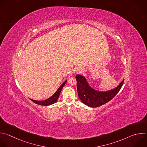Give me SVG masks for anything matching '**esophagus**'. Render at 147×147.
Here are the masks:
<instances>
[{"mask_svg": "<svg viewBox=\"0 0 147 147\" xmlns=\"http://www.w3.org/2000/svg\"><path fill=\"white\" fill-rule=\"evenodd\" d=\"M82 69L81 67H76L74 70V73H82Z\"/></svg>", "mask_w": 147, "mask_h": 147, "instance_id": "34e87169", "label": "esophagus"}]
</instances>
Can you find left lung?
Masks as SVG:
<instances>
[{"instance_id":"8db88e82","label":"left lung","mask_w":147,"mask_h":147,"mask_svg":"<svg viewBox=\"0 0 147 147\" xmlns=\"http://www.w3.org/2000/svg\"><path fill=\"white\" fill-rule=\"evenodd\" d=\"M77 82V92L81 101L90 107L101 106L110 101L118 93L123 84V80L117 86L107 90L100 91L92 88L89 84L86 78L78 74L76 77Z\"/></svg>"}]
</instances>
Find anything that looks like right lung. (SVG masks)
<instances>
[{"label":"right lung","instance_id":"add662e5","mask_svg":"<svg viewBox=\"0 0 147 147\" xmlns=\"http://www.w3.org/2000/svg\"><path fill=\"white\" fill-rule=\"evenodd\" d=\"M66 82H67V80H66L65 82H63L54 94H53L51 97H50L49 98H48L44 100H33L32 99H30L32 102L35 103L36 104L41 105V106H50L53 104H54L55 103H56L57 102V100L58 99V97L61 92V90H62V88H63V86H65Z\"/></svg>","mask_w":147,"mask_h":147}]
</instances>
